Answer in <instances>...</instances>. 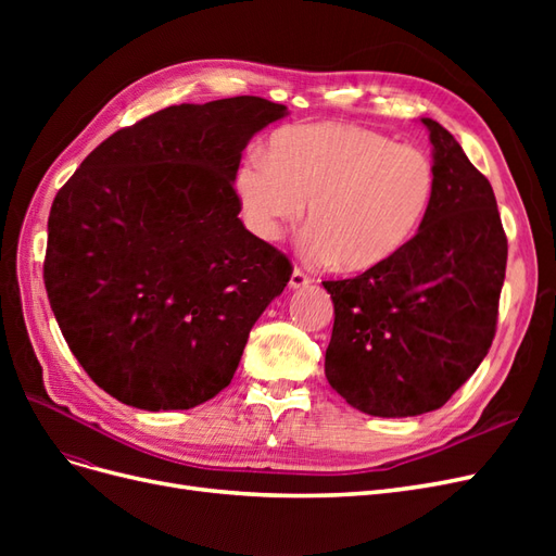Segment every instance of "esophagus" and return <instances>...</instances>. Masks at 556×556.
<instances>
[{"instance_id":"1","label":"esophagus","mask_w":556,"mask_h":556,"mask_svg":"<svg viewBox=\"0 0 556 556\" xmlns=\"http://www.w3.org/2000/svg\"><path fill=\"white\" fill-rule=\"evenodd\" d=\"M313 278L308 274L301 271V268H294L292 276H290V288L292 290H299V288H306V285H311Z\"/></svg>"}]
</instances>
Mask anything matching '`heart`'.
Returning a JSON list of instances; mask_svg holds the SVG:
<instances>
[{
    "instance_id": "obj_1",
    "label": "heart",
    "mask_w": 556,
    "mask_h": 556,
    "mask_svg": "<svg viewBox=\"0 0 556 556\" xmlns=\"http://www.w3.org/2000/svg\"><path fill=\"white\" fill-rule=\"evenodd\" d=\"M250 231L278 241L306 205L304 252L341 271H368L406 248L435 197L425 150L355 125H301L278 131L264 160L237 176Z\"/></svg>"
}]
</instances>
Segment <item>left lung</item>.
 <instances>
[{"mask_svg": "<svg viewBox=\"0 0 556 556\" xmlns=\"http://www.w3.org/2000/svg\"><path fill=\"white\" fill-rule=\"evenodd\" d=\"M433 143L435 197L399 255L368 271L325 280L333 331L329 384L378 417L439 410L492 348L508 239L496 197L452 134L422 117Z\"/></svg>", "mask_w": 556, "mask_h": 556, "instance_id": "1", "label": "left lung"}]
</instances>
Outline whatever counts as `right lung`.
<instances>
[{
  "instance_id": "right-lung-1",
  "label": "right lung",
  "mask_w": 556,
  "mask_h": 556,
  "mask_svg": "<svg viewBox=\"0 0 556 556\" xmlns=\"http://www.w3.org/2000/svg\"><path fill=\"white\" fill-rule=\"evenodd\" d=\"M285 111L248 94L157 111L99 143L55 194L48 301L113 399L188 410L237 374L292 264L243 227L233 180L248 141Z\"/></svg>"
}]
</instances>
